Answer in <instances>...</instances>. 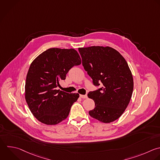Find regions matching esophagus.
Masks as SVG:
<instances>
[{"mask_svg":"<svg viewBox=\"0 0 160 160\" xmlns=\"http://www.w3.org/2000/svg\"><path fill=\"white\" fill-rule=\"evenodd\" d=\"M80 98H81L82 99H86L88 98V96L87 95H82V94H81L80 95Z\"/></svg>","mask_w":160,"mask_h":160,"instance_id":"1","label":"esophagus"}]
</instances>
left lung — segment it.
<instances>
[{"label": "left lung", "instance_id": "left-lung-1", "mask_svg": "<svg viewBox=\"0 0 160 160\" xmlns=\"http://www.w3.org/2000/svg\"><path fill=\"white\" fill-rule=\"evenodd\" d=\"M78 50L93 84H101V88L88 94L95 103L89 115L104 123L118 119L126 109L133 91V78L126 61L109 46L79 48Z\"/></svg>", "mask_w": 160, "mask_h": 160}]
</instances>
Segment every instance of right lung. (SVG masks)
Returning a JSON list of instances; mask_svg holds the SVG:
<instances>
[{"instance_id":"add662e5","label":"right lung","mask_w":160,"mask_h":160,"mask_svg":"<svg viewBox=\"0 0 160 160\" xmlns=\"http://www.w3.org/2000/svg\"><path fill=\"white\" fill-rule=\"evenodd\" d=\"M81 64L74 49L51 48L31 63L26 77L25 98L32 114L42 123L55 125L66 119L79 94L56 88L74 66Z\"/></svg>"}]
</instances>
